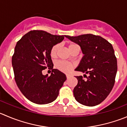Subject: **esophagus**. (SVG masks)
<instances>
[{
  "mask_svg": "<svg viewBox=\"0 0 127 127\" xmlns=\"http://www.w3.org/2000/svg\"><path fill=\"white\" fill-rule=\"evenodd\" d=\"M70 76H71V75H69V74H66V77H67V79L69 78Z\"/></svg>",
  "mask_w": 127,
  "mask_h": 127,
  "instance_id": "34e87169",
  "label": "esophagus"
}]
</instances>
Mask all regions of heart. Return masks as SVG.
Segmentation results:
<instances>
[{
	"mask_svg": "<svg viewBox=\"0 0 127 127\" xmlns=\"http://www.w3.org/2000/svg\"><path fill=\"white\" fill-rule=\"evenodd\" d=\"M75 46H77V45L74 43H71L68 45V49L69 50V51L72 50V48L73 47H74ZM59 46L58 45H55L51 48V51H50V55H51V57H55L57 53L58 50ZM56 66L57 67V68L59 70H60L61 71H63L64 72H69L72 68L73 67V64L67 62V61H58L56 64Z\"/></svg>",
	"mask_w": 127,
	"mask_h": 127,
	"instance_id": "obj_1",
	"label": "heart"
}]
</instances>
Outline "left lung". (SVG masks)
I'll return each instance as SVG.
<instances>
[{
	"label": "left lung",
	"instance_id": "1",
	"mask_svg": "<svg viewBox=\"0 0 127 127\" xmlns=\"http://www.w3.org/2000/svg\"><path fill=\"white\" fill-rule=\"evenodd\" d=\"M66 38L81 47L84 56L75 71L89 74L87 79L76 76L77 84L73 90L75 99L86 106L100 104L111 92L115 84L117 61L113 46L105 39L92 34Z\"/></svg>",
	"mask_w": 127,
	"mask_h": 127
}]
</instances>
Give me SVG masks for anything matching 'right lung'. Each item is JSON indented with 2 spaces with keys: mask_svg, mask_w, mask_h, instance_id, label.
Masks as SVG:
<instances>
[{
  "mask_svg": "<svg viewBox=\"0 0 127 127\" xmlns=\"http://www.w3.org/2000/svg\"><path fill=\"white\" fill-rule=\"evenodd\" d=\"M64 36L33 30L17 43L12 60L15 80L20 91L31 102L46 104L57 98L66 76L53 69L50 51ZM47 67L52 71L50 76L42 73Z\"/></svg>",
  "mask_w": 127,
  "mask_h": 127,
  "instance_id": "obj_1",
  "label": "right lung"
}]
</instances>
